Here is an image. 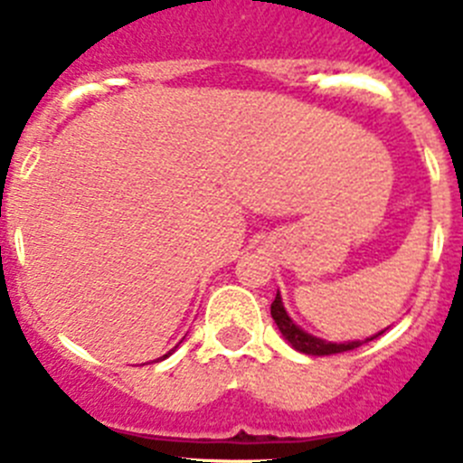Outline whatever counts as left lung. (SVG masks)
Segmentation results:
<instances>
[{
	"label": "left lung",
	"mask_w": 463,
	"mask_h": 463,
	"mask_svg": "<svg viewBox=\"0 0 463 463\" xmlns=\"http://www.w3.org/2000/svg\"><path fill=\"white\" fill-rule=\"evenodd\" d=\"M271 317L276 320L278 329H280V334L285 336V341L289 343V345L294 347V350H298V353L304 354H315V357H325V354H338V353H347V350H354V347L364 345V343L373 341V338H378L380 334H375V336L366 338V341H347V343H331V341H322V338L313 336V334H308V331H304L301 326L294 325V320L288 315V310H285V306H282V298H280V292L276 294V298H273L271 304Z\"/></svg>",
	"instance_id": "left-lung-1"
}]
</instances>
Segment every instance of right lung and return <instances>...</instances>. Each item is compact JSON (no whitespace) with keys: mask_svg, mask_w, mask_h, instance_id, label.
<instances>
[{"mask_svg":"<svg viewBox=\"0 0 463 463\" xmlns=\"http://www.w3.org/2000/svg\"><path fill=\"white\" fill-rule=\"evenodd\" d=\"M174 350H175V347H174ZM174 350H169V353H166V354H165V357H159V359H166V357H169V354H171V353H174Z\"/></svg>","mask_w":463,"mask_h":463,"instance_id":"1","label":"right lung"}]
</instances>
